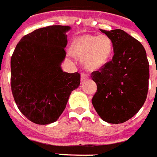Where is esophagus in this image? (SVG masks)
Returning a JSON list of instances; mask_svg holds the SVG:
<instances>
[{
	"instance_id": "34e87169",
	"label": "esophagus",
	"mask_w": 157,
	"mask_h": 157,
	"mask_svg": "<svg viewBox=\"0 0 157 157\" xmlns=\"http://www.w3.org/2000/svg\"><path fill=\"white\" fill-rule=\"evenodd\" d=\"M88 78H89V75L87 74H85V73H82L81 74V81L83 82V81H84V80L88 79Z\"/></svg>"
}]
</instances>
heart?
<instances>
[{"mask_svg": "<svg viewBox=\"0 0 157 157\" xmlns=\"http://www.w3.org/2000/svg\"><path fill=\"white\" fill-rule=\"evenodd\" d=\"M70 50L74 56L83 59L86 69L97 70L109 60L113 43L107 35H84L74 41Z\"/></svg>", "mask_w": 157, "mask_h": 157, "instance_id": "heart-1", "label": "heart"}]
</instances>
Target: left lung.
<instances>
[{
    "label": "left lung",
    "instance_id": "obj_1",
    "mask_svg": "<svg viewBox=\"0 0 157 157\" xmlns=\"http://www.w3.org/2000/svg\"><path fill=\"white\" fill-rule=\"evenodd\" d=\"M110 38L113 57L92 73L97 92L92 103L101 118L122 123L136 115L147 99L149 63L144 47L122 29H101Z\"/></svg>",
    "mask_w": 157,
    "mask_h": 157
}]
</instances>
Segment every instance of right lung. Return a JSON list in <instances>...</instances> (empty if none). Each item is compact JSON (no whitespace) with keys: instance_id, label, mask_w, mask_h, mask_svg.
<instances>
[{"instance_id":"1","label":"right lung","mask_w":157,"mask_h":157,"mask_svg":"<svg viewBox=\"0 0 157 157\" xmlns=\"http://www.w3.org/2000/svg\"><path fill=\"white\" fill-rule=\"evenodd\" d=\"M68 25H49L25 35L10 59V87L19 110L34 123L46 125L60 117L80 74L63 72Z\"/></svg>"}]
</instances>
